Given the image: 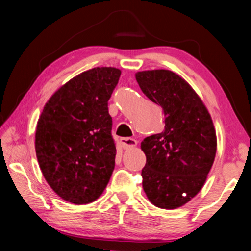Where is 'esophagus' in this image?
I'll return each mask as SVG.
<instances>
[{"label":"esophagus","mask_w":251,"mask_h":251,"mask_svg":"<svg viewBox=\"0 0 251 251\" xmlns=\"http://www.w3.org/2000/svg\"><path fill=\"white\" fill-rule=\"evenodd\" d=\"M122 143V146L124 150H129V149H133L137 145V142L136 140H134V138H130V137H124L121 140Z\"/></svg>","instance_id":"obj_1"}]
</instances>
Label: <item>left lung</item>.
<instances>
[{
  "label": "left lung",
  "mask_w": 251,
  "mask_h": 251,
  "mask_svg": "<svg viewBox=\"0 0 251 251\" xmlns=\"http://www.w3.org/2000/svg\"><path fill=\"white\" fill-rule=\"evenodd\" d=\"M143 93L164 113V130L146 137L143 189L151 203L173 210L203 188L217 153L212 118L188 81L165 69L138 71Z\"/></svg>",
  "instance_id": "obj_1"
}]
</instances>
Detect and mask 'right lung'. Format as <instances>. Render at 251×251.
<instances>
[{"label":"right lung","instance_id":"1","mask_svg":"<svg viewBox=\"0 0 251 251\" xmlns=\"http://www.w3.org/2000/svg\"><path fill=\"white\" fill-rule=\"evenodd\" d=\"M121 74L114 67L83 71L55 91L39 117V166L50 188L70 203L97 200L114 171L108 100Z\"/></svg>","mask_w":251,"mask_h":251}]
</instances>
